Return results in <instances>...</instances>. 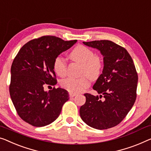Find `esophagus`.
Listing matches in <instances>:
<instances>
[{
	"mask_svg": "<svg viewBox=\"0 0 151 151\" xmlns=\"http://www.w3.org/2000/svg\"><path fill=\"white\" fill-rule=\"evenodd\" d=\"M69 96L70 98H73V97H75V96H76V94L73 93H69Z\"/></svg>",
	"mask_w": 151,
	"mask_h": 151,
	"instance_id": "obj_1",
	"label": "esophagus"
}]
</instances>
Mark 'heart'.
Returning <instances> with one entry per match:
<instances>
[{"instance_id": "b5f03b06", "label": "heart", "mask_w": 151, "mask_h": 151, "mask_svg": "<svg viewBox=\"0 0 151 151\" xmlns=\"http://www.w3.org/2000/svg\"><path fill=\"white\" fill-rule=\"evenodd\" d=\"M73 61L82 64L81 75H87L92 80H96L100 76L103 69V60L100 56L95 55L93 51L84 45L75 47L69 54ZM53 70L60 76L66 75L67 64L62 56H57L53 61ZM90 82L87 76L78 78H68L62 80L61 85L70 93H81L89 86Z\"/></svg>"}]
</instances>
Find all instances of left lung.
Segmentation results:
<instances>
[{"label": "left lung", "mask_w": 151, "mask_h": 151, "mask_svg": "<svg viewBox=\"0 0 151 151\" xmlns=\"http://www.w3.org/2000/svg\"><path fill=\"white\" fill-rule=\"evenodd\" d=\"M83 44L100 51L104 57V68L93 86L100 96L85 93L86 102L80 108V116L90 127L109 129L120 123L134 104L138 74L124 47L108 40Z\"/></svg>", "instance_id": "left-lung-1"}]
</instances>
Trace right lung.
Listing matches in <instances>:
<instances>
[{"label": "right lung", "mask_w": 151, "mask_h": 151, "mask_svg": "<svg viewBox=\"0 0 151 151\" xmlns=\"http://www.w3.org/2000/svg\"><path fill=\"white\" fill-rule=\"evenodd\" d=\"M76 41L43 36L27 42L15 56L11 68L9 93L18 115L26 123L43 127L59 116L62 106L69 100L68 91L60 87L45 91L44 87L57 83L54 60Z\"/></svg>", "instance_id": "add662e5"}]
</instances>
